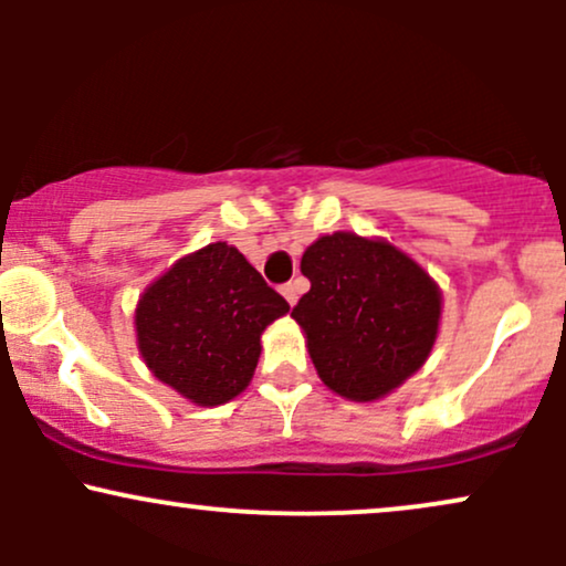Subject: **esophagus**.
I'll use <instances>...</instances> for the list:
<instances>
[{"label": "esophagus", "instance_id": "esophagus-1", "mask_svg": "<svg viewBox=\"0 0 566 566\" xmlns=\"http://www.w3.org/2000/svg\"><path fill=\"white\" fill-rule=\"evenodd\" d=\"M282 295H284V301H287L290 305H295L297 303V295H301V290H297L295 282H290V284H284V287H282Z\"/></svg>", "mask_w": 566, "mask_h": 566}]
</instances>
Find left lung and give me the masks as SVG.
I'll list each match as a JSON object with an SVG mask.
<instances>
[{
  "mask_svg": "<svg viewBox=\"0 0 566 566\" xmlns=\"http://www.w3.org/2000/svg\"><path fill=\"white\" fill-rule=\"evenodd\" d=\"M311 290L292 308L329 391L378 401L412 378L439 337L441 290L405 250L335 231L305 247Z\"/></svg>",
  "mask_w": 566,
  "mask_h": 566,
  "instance_id": "8db88e82",
  "label": "left lung"
}]
</instances>
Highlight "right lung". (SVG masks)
I'll list each match as a JSON object with an SVG mask.
<instances>
[{"instance_id": "obj_1", "label": "right lung", "mask_w": 566, "mask_h": 566, "mask_svg": "<svg viewBox=\"0 0 566 566\" xmlns=\"http://www.w3.org/2000/svg\"><path fill=\"white\" fill-rule=\"evenodd\" d=\"M290 311L237 247L212 242L175 261L135 305V340L154 378L197 407L250 386L261 335Z\"/></svg>"}]
</instances>
